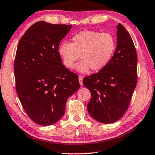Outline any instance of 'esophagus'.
Instances as JSON below:
<instances>
[{
    "instance_id": "1",
    "label": "esophagus",
    "mask_w": 155,
    "mask_h": 155,
    "mask_svg": "<svg viewBox=\"0 0 155 155\" xmlns=\"http://www.w3.org/2000/svg\"><path fill=\"white\" fill-rule=\"evenodd\" d=\"M78 78H79V82H80V84L81 86L83 85V83H82V80H83V77L81 75H79V77H78Z\"/></svg>"
}]
</instances>
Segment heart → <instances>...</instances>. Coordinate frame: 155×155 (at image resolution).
<instances>
[{
    "instance_id": "heart-1",
    "label": "heart",
    "mask_w": 155,
    "mask_h": 155,
    "mask_svg": "<svg viewBox=\"0 0 155 155\" xmlns=\"http://www.w3.org/2000/svg\"><path fill=\"white\" fill-rule=\"evenodd\" d=\"M116 49L115 38L109 33L85 30L72 37V42H62L58 47V53L66 68H73L80 58L82 60L76 66L81 73L91 68L98 71L110 61Z\"/></svg>"
}]
</instances>
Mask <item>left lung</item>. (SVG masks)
I'll use <instances>...</instances> for the list:
<instances>
[{
    "instance_id": "8db88e82",
    "label": "left lung",
    "mask_w": 155,
    "mask_h": 155,
    "mask_svg": "<svg viewBox=\"0 0 155 155\" xmlns=\"http://www.w3.org/2000/svg\"><path fill=\"white\" fill-rule=\"evenodd\" d=\"M137 82V55L129 32L117 26V46L103 69L85 77L83 84L91 93L88 112L95 120L112 123L124 115Z\"/></svg>"
}]
</instances>
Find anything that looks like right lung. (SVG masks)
<instances>
[{"label":"right lung","mask_w":155,"mask_h":155,"mask_svg":"<svg viewBox=\"0 0 155 155\" xmlns=\"http://www.w3.org/2000/svg\"><path fill=\"white\" fill-rule=\"evenodd\" d=\"M71 28L39 21L18 42L14 66L16 92L26 114L40 125L58 122L68 97L80 88L78 75L63 65L58 53Z\"/></svg>","instance_id":"right-lung-1"}]
</instances>
